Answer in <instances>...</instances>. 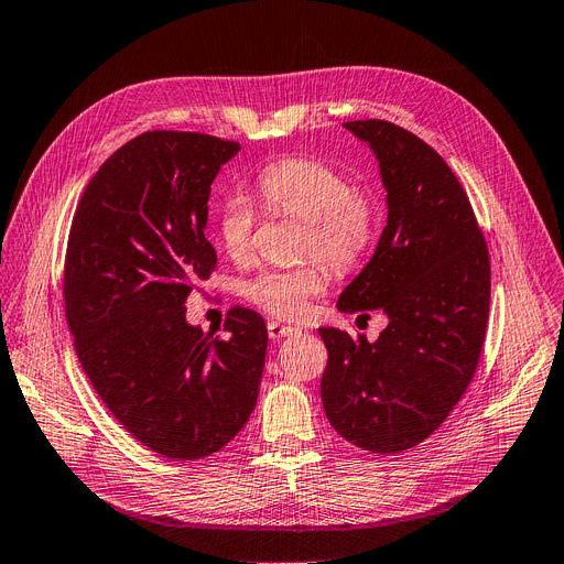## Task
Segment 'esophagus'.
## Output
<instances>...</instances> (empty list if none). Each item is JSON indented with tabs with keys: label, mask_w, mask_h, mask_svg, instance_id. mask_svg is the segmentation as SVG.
<instances>
[{
	"label": "esophagus",
	"mask_w": 564,
	"mask_h": 564,
	"mask_svg": "<svg viewBox=\"0 0 564 564\" xmlns=\"http://www.w3.org/2000/svg\"><path fill=\"white\" fill-rule=\"evenodd\" d=\"M293 333H299V328L280 324V321H268V337L275 339V341H280L282 337H289Z\"/></svg>",
	"instance_id": "esophagus-1"
}]
</instances>
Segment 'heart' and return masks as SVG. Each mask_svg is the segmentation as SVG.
Instances as JSON below:
<instances>
[{
	"mask_svg": "<svg viewBox=\"0 0 564 564\" xmlns=\"http://www.w3.org/2000/svg\"><path fill=\"white\" fill-rule=\"evenodd\" d=\"M250 193L268 213L303 220L301 254L312 257L293 268H263L240 282V296L278 318L305 316L312 301L328 289L330 278L323 262L337 273L351 271L369 254L381 231L377 195L324 160H278L254 176ZM254 225L257 210L250 197L231 193L223 199L218 238L227 257L250 259Z\"/></svg>",
	"mask_w": 564,
	"mask_h": 564,
	"instance_id": "1",
	"label": "heart"
}]
</instances>
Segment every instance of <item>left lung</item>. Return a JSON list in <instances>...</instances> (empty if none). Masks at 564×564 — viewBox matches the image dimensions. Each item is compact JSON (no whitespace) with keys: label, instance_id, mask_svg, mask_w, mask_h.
I'll return each mask as SVG.
<instances>
[{"label":"left lung","instance_id":"left-lung-1","mask_svg":"<svg viewBox=\"0 0 564 564\" xmlns=\"http://www.w3.org/2000/svg\"><path fill=\"white\" fill-rule=\"evenodd\" d=\"M344 128L377 153L388 225L337 310H379L390 324L377 341L318 328L328 348L321 401L341 438L397 454L432 436L473 381L491 263L468 195L432 147L381 119Z\"/></svg>","mask_w":564,"mask_h":564}]
</instances>
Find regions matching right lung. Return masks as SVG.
Masks as SVG:
<instances>
[{
	"mask_svg": "<svg viewBox=\"0 0 564 564\" xmlns=\"http://www.w3.org/2000/svg\"><path fill=\"white\" fill-rule=\"evenodd\" d=\"M238 151L204 132H142L94 174L68 234L77 360L126 432L176 462L225 447L259 397L263 318L231 307L227 337L185 321L187 296L218 263L204 234L210 183Z\"/></svg>",
	"mask_w": 564,
	"mask_h": 564,
	"instance_id": "obj_1",
	"label": "right lung"
}]
</instances>
